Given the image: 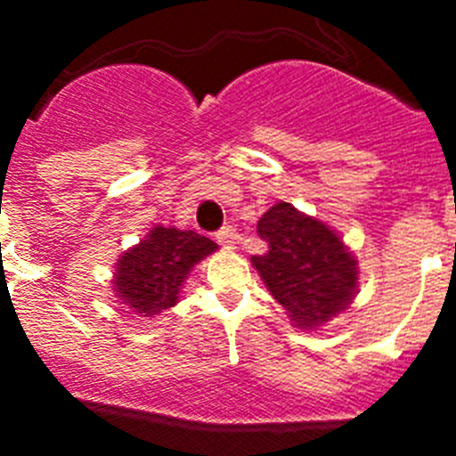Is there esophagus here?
Instances as JSON below:
<instances>
[{
  "mask_svg": "<svg viewBox=\"0 0 456 456\" xmlns=\"http://www.w3.org/2000/svg\"><path fill=\"white\" fill-rule=\"evenodd\" d=\"M216 241L225 248H235L237 244H240V235H237V231L232 225H225V228H221V231L216 232Z\"/></svg>",
  "mask_w": 456,
  "mask_h": 456,
  "instance_id": "obj_1",
  "label": "esophagus"
}]
</instances>
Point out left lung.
<instances>
[{
  "label": "left lung",
  "mask_w": 456,
  "mask_h": 456,
  "mask_svg": "<svg viewBox=\"0 0 456 456\" xmlns=\"http://www.w3.org/2000/svg\"><path fill=\"white\" fill-rule=\"evenodd\" d=\"M257 235L269 251L253 256V267L299 329H315L352 304L356 257L329 225L276 203L257 221Z\"/></svg>",
  "instance_id": "obj_1"
}]
</instances>
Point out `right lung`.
I'll return each instance as SVG.
<instances>
[{"label":"right lung","instance_id":"right-lung-1","mask_svg":"<svg viewBox=\"0 0 456 456\" xmlns=\"http://www.w3.org/2000/svg\"><path fill=\"white\" fill-rule=\"evenodd\" d=\"M216 244L193 231L155 225L134 248L123 253L116 265L114 292L132 313L159 315L178 304L187 273Z\"/></svg>","mask_w":456,"mask_h":456}]
</instances>
